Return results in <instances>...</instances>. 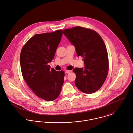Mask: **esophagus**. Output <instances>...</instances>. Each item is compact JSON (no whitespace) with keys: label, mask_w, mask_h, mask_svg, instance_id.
<instances>
[{"label":"esophagus","mask_w":133,"mask_h":133,"mask_svg":"<svg viewBox=\"0 0 133 133\" xmlns=\"http://www.w3.org/2000/svg\"><path fill=\"white\" fill-rule=\"evenodd\" d=\"M71 71H70V70H66L65 71V73H71Z\"/></svg>","instance_id":"34e87169"}]
</instances>
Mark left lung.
Wrapping results in <instances>:
<instances>
[{
	"mask_svg": "<svg viewBox=\"0 0 133 133\" xmlns=\"http://www.w3.org/2000/svg\"><path fill=\"white\" fill-rule=\"evenodd\" d=\"M63 33L75 46L78 56L83 59V68H75V84L81 92L92 94L103 85L109 71L105 44L96 31L81 26L63 30Z\"/></svg>",
	"mask_w": 133,
	"mask_h": 133,
	"instance_id": "1",
	"label": "left lung"
}]
</instances>
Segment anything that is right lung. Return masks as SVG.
<instances>
[{"label": "right lung", "instance_id": "add662e5", "mask_svg": "<svg viewBox=\"0 0 133 133\" xmlns=\"http://www.w3.org/2000/svg\"><path fill=\"white\" fill-rule=\"evenodd\" d=\"M62 35L61 30L36 34L22 48L20 62L23 78L39 98L48 101L56 99L64 82V72L50 68Z\"/></svg>", "mask_w": 133, "mask_h": 133}]
</instances>
